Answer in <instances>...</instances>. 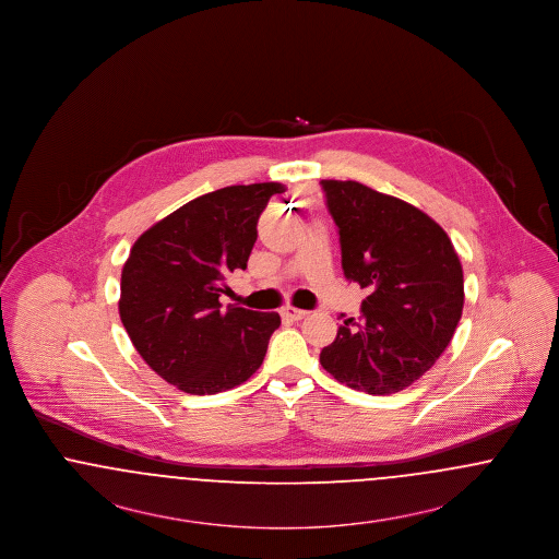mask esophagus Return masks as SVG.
<instances>
[{
	"instance_id": "1",
	"label": "esophagus",
	"mask_w": 559,
	"mask_h": 559,
	"mask_svg": "<svg viewBox=\"0 0 559 559\" xmlns=\"http://www.w3.org/2000/svg\"><path fill=\"white\" fill-rule=\"evenodd\" d=\"M281 314H283V319L301 320L308 312H306V310H299V308H293V306H285V308L281 310Z\"/></svg>"
}]
</instances>
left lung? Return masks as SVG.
Segmentation results:
<instances>
[{
  "label": "left lung",
  "instance_id": "left-lung-1",
  "mask_svg": "<svg viewBox=\"0 0 559 559\" xmlns=\"http://www.w3.org/2000/svg\"><path fill=\"white\" fill-rule=\"evenodd\" d=\"M349 283L367 289L320 365L347 388L396 394L433 367L463 312V267L427 213L354 180H322Z\"/></svg>",
  "mask_w": 559,
  "mask_h": 559
}]
</instances>
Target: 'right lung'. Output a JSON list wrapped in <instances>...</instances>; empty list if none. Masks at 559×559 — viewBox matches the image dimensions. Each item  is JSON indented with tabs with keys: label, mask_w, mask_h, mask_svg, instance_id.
<instances>
[{
	"label": "right lung",
	"mask_w": 559,
	"mask_h": 559,
	"mask_svg": "<svg viewBox=\"0 0 559 559\" xmlns=\"http://www.w3.org/2000/svg\"><path fill=\"white\" fill-rule=\"evenodd\" d=\"M278 182L197 197L133 242L121 272L119 314L144 362L178 390L205 396L258 371L276 312L224 308L226 276L245 270L258 219Z\"/></svg>",
	"instance_id": "add662e5"
}]
</instances>
